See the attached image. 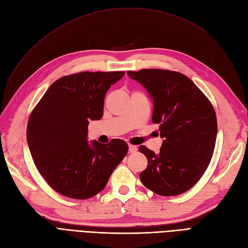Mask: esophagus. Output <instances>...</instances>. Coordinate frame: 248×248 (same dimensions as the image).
<instances>
[{
	"instance_id": "obj_1",
	"label": "esophagus",
	"mask_w": 248,
	"mask_h": 248,
	"mask_svg": "<svg viewBox=\"0 0 248 248\" xmlns=\"http://www.w3.org/2000/svg\"><path fill=\"white\" fill-rule=\"evenodd\" d=\"M128 149H129V152H130V153H134V152H137L138 147H137V146H133V145H129V146H128Z\"/></svg>"
}]
</instances>
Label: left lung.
Segmentation results:
<instances>
[{"label":"left lung","mask_w":248,"mask_h":248,"mask_svg":"<svg viewBox=\"0 0 248 248\" xmlns=\"http://www.w3.org/2000/svg\"><path fill=\"white\" fill-rule=\"evenodd\" d=\"M152 99V121L163 139L159 153L145 146L148 159L140 179L159 196H178L196 184L212 158L217 121L212 104L193 81L182 73L162 69L128 71Z\"/></svg>","instance_id":"8db88e82"}]
</instances>
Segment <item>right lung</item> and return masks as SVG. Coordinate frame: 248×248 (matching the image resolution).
Returning a JSON list of instances; mask_svg holds the SVG:
<instances>
[{
    "mask_svg": "<svg viewBox=\"0 0 248 248\" xmlns=\"http://www.w3.org/2000/svg\"><path fill=\"white\" fill-rule=\"evenodd\" d=\"M124 74L87 71L59 78L30 116V153L40 175L62 196L94 197L128 152L122 140L88 141L90 121L101 119L104 96Z\"/></svg>",
    "mask_w": 248,
    "mask_h": 248,
    "instance_id": "1",
    "label": "right lung"
}]
</instances>
